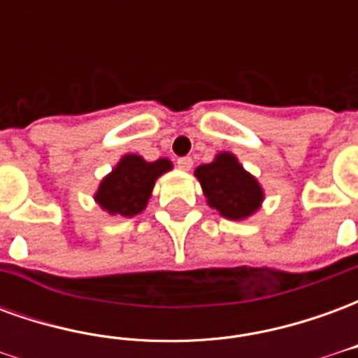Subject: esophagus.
<instances>
[{
  "label": "esophagus",
  "mask_w": 358,
  "mask_h": 358,
  "mask_svg": "<svg viewBox=\"0 0 358 358\" xmlns=\"http://www.w3.org/2000/svg\"><path fill=\"white\" fill-rule=\"evenodd\" d=\"M192 166H194V159H192V157H180L178 159L180 171H189Z\"/></svg>",
  "instance_id": "34e87169"
}]
</instances>
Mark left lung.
I'll return each instance as SVG.
<instances>
[{"mask_svg": "<svg viewBox=\"0 0 358 358\" xmlns=\"http://www.w3.org/2000/svg\"><path fill=\"white\" fill-rule=\"evenodd\" d=\"M194 174L201 184L207 205L220 217L245 220L263 207V186L230 151L217 153L210 163L199 164Z\"/></svg>", "mask_w": 358, "mask_h": 358, "instance_id": "8db88e82", "label": "left lung"}]
</instances>
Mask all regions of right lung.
<instances>
[{
	"mask_svg": "<svg viewBox=\"0 0 358 358\" xmlns=\"http://www.w3.org/2000/svg\"><path fill=\"white\" fill-rule=\"evenodd\" d=\"M172 171V161H145L141 155L126 153L115 169L99 182L94 201L110 217H136L148 207L157 178Z\"/></svg>",
	"mask_w": 358,
	"mask_h": 358,
	"instance_id": "right-lung-1",
	"label": "right lung"
}]
</instances>
